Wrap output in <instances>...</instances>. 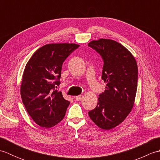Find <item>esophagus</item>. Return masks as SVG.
<instances>
[{"instance_id":"1","label":"esophagus","mask_w":160,"mask_h":160,"mask_svg":"<svg viewBox=\"0 0 160 160\" xmlns=\"http://www.w3.org/2000/svg\"><path fill=\"white\" fill-rule=\"evenodd\" d=\"M82 95H80V96H77L75 97V99H76L77 101L80 100L81 99H82Z\"/></svg>"}]
</instances>
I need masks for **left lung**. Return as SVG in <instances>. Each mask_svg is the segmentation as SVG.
<instances>
[{
  "label": "left lung",
  "instance_id": "left-lung-1",
  "mask_svg": "<svg viewBox=\"0 0 160 160\" xmlns=\"http://www.w3.org/2000/svg\"><path fill=\"white\" fill-rule=\"evenodd\" d=\"M88 45L102 58V79L107 83L96 107L89 115L98 127L110 130L121 124L133 107L138 88L137 62L132 53L115 40L100 38Z\"/></svg>",
  "mask_w": 160,
  "mask_h": 160
}]
</instances>
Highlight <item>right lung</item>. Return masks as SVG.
Returning <instances> with one entry per match:
<instances>
[{"instance_id":"obj_1","label":"right lung","mask_w":160,"mask_h":160,"mask_svg":"<svg viewBox=\"0 0 160 160\" xmlns=\"http://www.w3.org/2000/svg\"><path fill=\"white\" fill-rule=\"evenodd\" d=\"M79 45L52 43L33 54L24 70L20 95L30 117L42 127L51 128L64 118L69 101L56 89L63 62Z\"/></svg>"}]
</instances>
